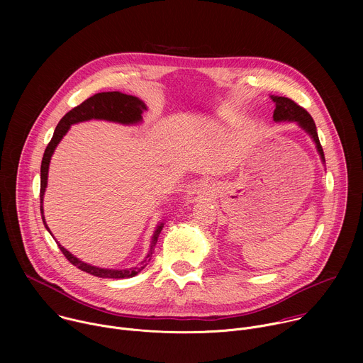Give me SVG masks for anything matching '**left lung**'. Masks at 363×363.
<instances>
[{"mask_svg": "<svg viewBox=\"0 0 363 363\" xmlns=\"http://www.w3.org/2000/svg\"><path fill=\"white\" fill-rule=\"evenodd\" d=\"M273 101L276 103V109L273 113V118L276 122L280 121H291V122H297L310 136L313 138L316 147L320 153L322 161L325 162V153H323V147L320 145L319 136H318V130H316V125L315 121L312 119V116L308 115V112L298 106L297 103L289 97H281V96H272Z\"/></svg>", "mask_w": 363, "mask_h": 363, "instance_id": "obj_1", "label": "left lung"}]
</instances>
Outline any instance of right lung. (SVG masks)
I'll use <instances>...</instances> for the list:
<instances>
[{"mask_svg": "<svg viewBox=\"0 0 363 363\" xmlns=\"http://www.w3.org/2000/svg\"><path fill=\"white\" fill-rule=\"evenodd\" d=\"M146 109L145 103L142 100H139L135 96L130 94H123L121 91H101V93H96L91 97L86 99L83 103H80L79 106L73 108L70 112H67L62 121L59 122L53 138L48 142L44 155H43V161H41V181H40V211H41V218L43 223L45 225V228L48 230L45 221H44V216H43V196H44V191L47 186V174H48V165H50V160L51 155H53L56 146L59 145V142L62 140V138L67 133V130L70 129V126L73 123L77 122H84V121H90V119H105V121H112V122H119V123H136L142 119V113ZM164 224H160L155 230V234L152 237V245H150V251L153 248V245L157 244L158 237L162 231ZM50 231V230H48ZM51 234V233H50ZM59 248L62 250V252L65 254V257L67 260L76 266L77 269H80L82 272H86L89 274H93L96 277H101V279H129L136 276L138 273H140L147 263H142L139 267H132V269H126V270H109V269H99L90 264H86L83 262H80L79 258H76L73 254H70L65 247H62L59 244ZM152 254V252H150ZM150 254H147V257H150ZM150 260V258H149ZM145 260V262H149Z\"/></svg>", "mask_w": 363, "mask_h": 363, "instance_id": "obj_1", "label": "right lung"}]
</instances>
